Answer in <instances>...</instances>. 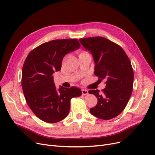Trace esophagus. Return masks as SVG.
<instances>
[{
    "label": "esophagus",
    "mask_w": 155,
    "mask_h": 155,
    "mask_svg": "<svg viewBox=\"0 0 155 155\" xmlns=\"http://www.w3.org/2000/svg\"><path fill=\"white\" fill-rule=\"evenodd\" d=\"M82 94L83 95H86L88 94V91L87 90H85V89H82Z\"/></svg>",
    "instance_id": "34e87169"
}]
</instances>
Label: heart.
Here are the masks:
<instances>
[{"instance_id":"1","label":"heart","mask_w":155,"mask_h":155,"mask_svg":"<svg viewBox=\"0 0 155 155\" xmlns=\"http://www.w3.org/2000/svg\"><path fill=\"white\" fill-rule=\"evenodd\" d=\"M81 53H86V52H85V51H82V52L80 53V54H81Z\"/></svg>"}]
</instances>
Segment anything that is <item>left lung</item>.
<instances>
[{
    "mask_svg": "<svg viewBox=\"0 0 155 155\" xmlns=\"http://www.w3.org/2000/svg\"><path fill=\"white\" fill-rule=\"evenodd\" d=\"M80 42L93 56L95 75L101 81L106 80L101 93L99 90L88 91L98 101L91 113L103 120L114 118L124 110L132 94L134 72L131 61L123 48L107 38H80Z\"/></svg>",
    "mask_w": 155,
    "mask_h": 155,
    "instance_id": "left-lung-1",
    "label": "left lung"
}]
</instances>
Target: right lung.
<instances>
[{"label": "right lung", "mask_w": 155, "mask_h": 155, "mask_svg": "<svg viewBox=\"0 0 155 155\" xmlns=\"http://www.w3.org/2000/svg\"><path fill=\"white\" fill-rule=\"evenodd\" d=\"M77 39H55L33 49L28 55L22 70L21 85L29 107L41 120L55 123L66 117L70 101L82 91L71 87L56 90L53 74L61 70L63 57L78 50Z\"/></svg>", "instance_id": "right-lung-1"}]
</instances>
